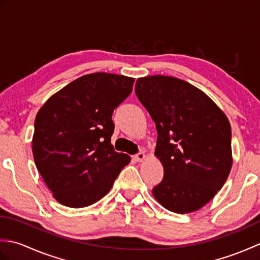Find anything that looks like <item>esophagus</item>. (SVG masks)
I'll return each instance as SVG.
<instances>
[{"instance_id":"obj_1","label":"esophagus","mask_w":260,"mask_h":260,"mask_svg":"<svg viewBox=\"0 0 260 260\" xmlns=\"http://www.w3.org/2000/svg\"><path fill=\"white\" fill-rule=\"evenodd\" d=\"M134 158H135V161H137V162H142L143 159L145 158V154L143 153V152H140V153H137L136 155L134 156Z\"/></svg>"}]
</instances>
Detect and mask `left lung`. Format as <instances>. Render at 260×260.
Masks as SVG:
<instances>
[{
	"label": "left lung",
	"instance_id": "left-lung-1",
	"mask_svg": "<svg viewBox=\"0 0 260 260\" xmlns=\"http://www.w3.org/2000/svg\"><path fill=\"white\" fill-rule=\"evenodd\" d=\"M135 92L155 123V154L164 168L153 196L170 211L199 210L223 186L233 165L227 116L203 91L174 77L139 78Z\"/></svg>",
	"mask_w": 260,
	"mask_h": 260
}]
</instances>
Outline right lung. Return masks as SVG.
I'll return each instance as SVG.
<instances>
[{
  "label": "right lung",
  "mask_w": 260,
  "mask_h": 260,
  "mask_svg": "<svg viewBox=\"0 0 260 260\" xmlns=\"http://www.w3.org/2000/svg\"><path fill=\"white\" fill-rule=\"evenodd\" d=\"M134 78L96 73L48 99L35 121L36 167L54 199L84 208L101 200L131 157L114 150L112 115L133 90Z\"/></svg>",
  "instance_id": "1"
}]
</instances>
